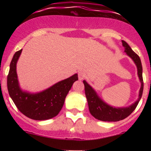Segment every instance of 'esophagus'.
<instances>
[{"instance_id":"esophagus-1","label":"esophagus","mask_w":151,"mask_h":151,"mask_svg":"<svg viewBox=\"0 0 151 151\" xmlns=\"http://www.w3.org/2000/svg\"><path fill=\"white\" fill-rule=\"evenodd\" d=\"M78 75V78H79V80H82L85 78V73H83V72H79Z\"/></svg>"}]
</instances>
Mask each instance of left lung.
I'll use <instances>...</instances> for the list:
<instances>
[{
	"mask_svg": "<svg viewBox=\"0 0 151 151\" xmlns=\"http://www.w3.org/2000/svg\"><path fill=\"white\" fill-rule=\"evenodd\" d=\"M122 45L125 47V52L134 60L135 63L137 68H138V74L141 82V87L139 92V97L138 101L132 106L126 108H114L105 104L103 101H101L99 97H97L95 93L90 85L83 81L85 85V93L86 98H87L88 104L89 111L94 118L98 120L105 121V122H116V121L122 120L129 116L131 113H132L135 108L138 106V103L141 98V96L143 94L144 82L143 77H142V66L140 57L136 53H134L125 41H122Z\"/></svg>",
	"mask_w": 151,
	"mask_h": 151,
	"instance_id": "left-lung-1",
	"label": "left lung"
}]
</instances>
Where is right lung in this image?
Instances as JSON below:
<instances>
[{"label":"right lung","instance_id":"1","mask_svg":"<svg viewBox=\"0 0 151 151\" xmlns=\"http://www.w3.org/2000/svg\"><path fill=\"white\" fill-rule=\"evenodd\" d=\"M21 52L22 50L16 52L10 65L7 90L10 97L18 110L29 118L35 120H46L56 116L62 109L65 98L73 84L78 79V75H73L38 94L23 92L19 87L16 70L17 62Z\"/></svg>","mask_w":151,"mask_h":151}]
</instances>
